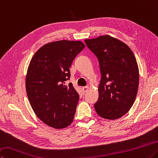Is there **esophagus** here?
Returning <instances> with one entry per match:
<instances>
[{
    "mask_svg": "<svg viewBox=\"0 0 158 158\" xmlns=\"http://www.w3.org/2000/svg\"><path fill=\"white\" fill-rule=\"evenodd\" d=\"M88 86H84V87H82V90H83V92H84V93H85V92H86L88 90Z\"/></svg>",
    "mask_w": 158,
    "mask_h": 158,
    "instance_id": "esophagus-1",
    "label": "esophagus"
}]
</instances>
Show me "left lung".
Instances as JSON below:
<instances>
[{
	"mask_svg": "<svg viewBox=\"0 0 158 158\" xmlns=\"http://www.w3.org/2000/svg\"><path fill=\"white\" fill-rule=\"evenodd\" d=\"M99 61L102 77L94 108L100 117L116 119L133 106L139 85V69L127 44L108 35L85 40Z\"/></svg>",
	"mask_w": 158,
	"mask_h": 158,
	"instance_id": "1",
	"label": "left lung"
}]
</instances>
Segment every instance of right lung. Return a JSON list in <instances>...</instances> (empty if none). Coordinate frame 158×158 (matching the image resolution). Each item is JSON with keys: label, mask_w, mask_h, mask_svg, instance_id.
I'll return each instance as SVG.
<instances>
[{"label": "right lung", "mask_w": 158, "mask_h": 158, "mask_svg": "<svg viewBox=\"0 0 158 158\" xmlns=\"http://www.w3.org/2000/svg\"><path fill=\"white\" fill-rule=\"evenodd\" d=\"M84 48L81 41L52 42L40 48L30 63L27 97L36 116L51 127L64 128L73 121L79 95L66 81L72 63Z\"/></svg>", "instance_id": "right-lung-1"}]
</instances>
